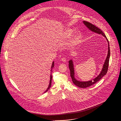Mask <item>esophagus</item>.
<instances>
[{
  "label": "esophagus",
  "instance_id": "obj_1",
  "mask_svg": "<svg viewBox=\"0 0 121 121\" xmlns=\"http://www.w3.org/2000/svg\"><path fill=\"white\" fill-rule=\"evenodd\" d=\"M61 61H62V62H66V59L65 58H62V59H61Z\"/></svg>",
  "mask_w": 121,
  "mask_h": 121
}]
</instances>
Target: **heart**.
Masks as SVG:
<instances>
[{
	"mask_svg": "<svg viewBox=\"0 0 121 121\" xmlns=\"http://www.w3.org/2000/svg\"><path fill=\"white\" fill-rule=\"evenodd\" d=\"M74 32V30L72 29H69L64 32L61 35V38L63 39L66 40L69 38L73 34ZM81 38V34L80 32H77L76 33L72 39L69 43L70 47H74L76 46L80 41V39Z\"/></svg>",
	"mask_w": 121,
	"mask_h": 121,
	"instance_id": "obj_1",
	"label": "heart"
}]
</instances>
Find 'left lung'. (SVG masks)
Wrapping results in <instances>:
<instances>
[{"label": "left lung", "instance_id": "obj_1", "mask_svg": "<svg viewBox=\"0 0 121 121\" xmlns=\"http://www.w3.org/2000/svg\"><path fill=\"white\" fill-rule=\"evenodd\" d=\"M84 24L87 26L91 31H93L95 33H97L99 34H101L105 38H106L107 41L108 42V55L106 57V59L105 60V61L104 62V65H103V67L102 69V70L100 72V73L98 75V77H97L95 78H94L93 80H91L89 81H79L76 79V78L74 77V66H73V63L72 61V60L69 61V68L70 71V76L71 77L72 81L73 83L76 85L78 87L81 88H86L90 86H92V85L95 84L98 81H99L103 76L105 75L108 71V66H109V59L110 57V46H109V43L108 40L107 39L106 36H105V34L103 32V31L99 28L95 26V25H93L92 24L86 21H83Z\"/></svg>", "mask_w": 121, "mask_h": 121}]
</instances>
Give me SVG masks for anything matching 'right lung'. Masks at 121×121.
I'll return each instance as SVG.
<instances>
[{
  "mask_svg": "<svg viewBox=\"0 0 121 121\" xmlns=\"http://www.w3.org/2000/svg\"><path fill=\"white\" fill-rule=\"evenodd\" d=\"M54 62H53L52 63V66H51V75H50V83H49V86L47 88V89L46 90V91L44 92V93L46 92L50 88L51 86V83H52V69L54 68Z\"/></svg>",
  "mask_w": 121,
  "mask_h": 121,
  "instance_id": "1",
  "label": "right lung"
}]
</instances>
